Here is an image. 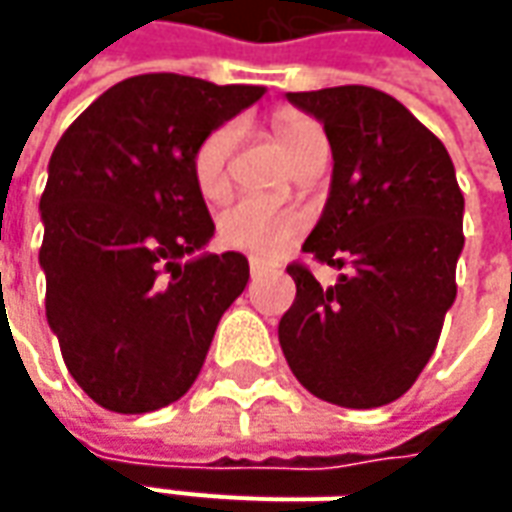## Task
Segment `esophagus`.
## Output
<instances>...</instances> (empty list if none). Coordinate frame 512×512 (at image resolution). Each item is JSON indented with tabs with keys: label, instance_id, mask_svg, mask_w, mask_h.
Wrapping results in <instances>:
<instances>
[{
	"label": "esophagus",
	"instance_id": "esophagus-1",
	"mask_svg": "<svg viewBox=\"0 0 512 512\" xmlns=\"http://www.w3.org/2000/svg\"><path fill=\"white\" fill-rule=\"evenodd\" d=\"M262 270H265V265L259 259H250V276H259Z\"/></svg>",
	"mask_w": 512,
	"mask_h": 512
}]
</instances>
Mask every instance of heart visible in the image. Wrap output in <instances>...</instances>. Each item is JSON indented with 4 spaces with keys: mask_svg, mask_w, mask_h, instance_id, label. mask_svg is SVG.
Instances as JSON below:
<instances>
[{
    "mask_svg": "<svg viewBox=\"0 0 512 512\" xmlns=\"http://www.w3.org/2000/svg\"><path fill=\"white\" fill-rule=\"evenodd\" d=\"M239 122H222L202 139L193 156V179L205 199H222L230 190V156L239 145ZM276 136L285 153L296 162L316 139H325L322 128L299 113L276 116ZM307 227V216L290 205H276L259 196H245L227 207L219 219V236L227 247L256 259H276L293 245Z\"/></svg>",
    "mask_w": 512,
    "mask_h": 512,
    "instance_id": "1",
    "label": "heart"
}]
</instances>
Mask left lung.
<instances>
[{
  "label": "left lung",
  "instance_id": "8db88e82",
  "mask_svg": "<svg viewBox=\"0 0 512 512\" xmlns=\"http://www.w3.org/2000/svg\"><path fill=\"white\" fill-rule=\"evenodd\" d=\"M325 125L333 176L305 253L347 267L322 287L302 265L279 322L293 376L339 407H382L419 379L456 302L464 196L444 145L382 90L287 93Z\"/></svg>",
  "mask_w": 512,
  "mask_h": 512
}]
</instances>
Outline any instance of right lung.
I'll return each instance as SVG.
<instances>
[{"instance_id":"add662e5","label":"right lung","mask_w":512,"mask_h":512,"mask_svg":"<svg viewBox=\"0 0 512 512\" xmlns=\"http://www.w3.org/2000/svg\"><path fill=\"white\" fill-rule=\"evenodd\" d=\"M262 93L179 73L130 76L53 148L39 202L45 313L70 376L105 410L150 413L182 399L245 290L242 253H202L216 227L193 156Z\"/></svg>"}]
</instances>
